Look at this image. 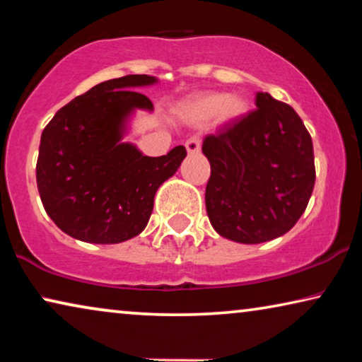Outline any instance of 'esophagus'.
<instances>
[{"label":"esophagus","mask_w":362,"mask_h":362,"mask_svg":"<svg viewBox=\"0 0 362 362\" xmlns=\"http://www.w3.org/2000/svg\"><path fill=\"white\" fill-rule=\"evenodd\" d=\"M186 150L189 155H196L201 150V140L197 136H191L189 140L186 141Z\"/></svg>","instance_id":"esophagus-1"}]
</instances>
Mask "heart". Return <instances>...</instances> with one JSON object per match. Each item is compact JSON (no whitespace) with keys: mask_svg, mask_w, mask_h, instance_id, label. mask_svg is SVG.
Listing matches in <instances>:
<instances>
[{"mask_svg":"<svg viewBox=\"0 0 362 362\" xmlns=\"http://www.w3.org/2000/svg\"><path fill=\"white\" fill-rule=\"evenodd\" d=\"M187 112L199 122H211L217 117L222 122H232L249 112V100L239 93L229 95L224 92H209L196 97L187 105Z\"/></svg>","mask_w":362,"mask_h":362,"instance_id":"1","label":"heart"}]
</instances>
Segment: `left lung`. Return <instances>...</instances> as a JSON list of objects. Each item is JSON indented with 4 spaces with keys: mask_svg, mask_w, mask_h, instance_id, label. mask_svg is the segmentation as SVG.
I'll use <instances>...</instances> for the list:
<instances>
[{
    "mask_svg": "<svg viewBox=\"0 0 362 362\" xmlns=\"http://www.w3.org/2000/svg\"><path fill=\"white\" fill-rule=\"evenodd\" d=\"M255 105L202 143L211 163L207 216L217 234L240 244L286 234L316 177L313 141L298 113L267 92H257Z\"/></svg>",
    "mask_w": 362,
    "mask_h": 362,
    "instance_id": "left-lung-1",
    "label": "left lung"
}]
</instances>
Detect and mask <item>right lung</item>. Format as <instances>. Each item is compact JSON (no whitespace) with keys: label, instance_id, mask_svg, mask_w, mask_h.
<instances>
[{"label":"right lung","instance_id":"add662e5","mask_svg":"<svg viewBox=\"0 0 362 362\" xmlns=\"http://www.w3.org/2000/svg\"><path fill=\"white\" fill-rule=\"evenodd\" d=\"M155 82L141 74L98 83L44 128L36 165L39 196L54 224L74 239L118 244L140 234L158 187L186 158L181 145L151 158L122 141L132 112L153 110L150 98L133 88Z\"/></svg>","mask_w":362,"mask_h":362}]
</instances>
